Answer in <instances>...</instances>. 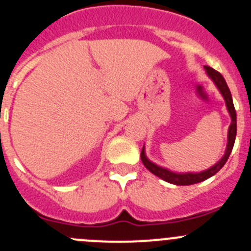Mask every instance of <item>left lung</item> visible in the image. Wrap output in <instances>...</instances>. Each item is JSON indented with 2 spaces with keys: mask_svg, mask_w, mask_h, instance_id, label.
<instances>
[{
  "mask_svg": "<svg viewBox=\"0 0 251 251\" xmlns=\"http://www.w3.org/2000/svg\"><path fill=\"white\" fill-rule=\"evenodd\" d=\"M205 69H206L207 75L212 79V81L215 83V85L217 86V89L220 90V93L222 94L223 99L226 101V106H227V110L229 112L230 120H232V123H230L229 129H228V141H227V148H226V152L223 155V157L218 161L216 165H213L212 167H210L209 170H205L202 172L199 173H176L172 172V171L167 170V168H163L161 166H157L156 163L151 162L145 155V148L143 146V150H141V161H143L144 166L150 171L152 175L157 176L161 179L166 180L168 183H172V184L176 185H190L195 184V183L202 182V180H206L207 178L215 176L221 168L225 166V163L227 162L228 157H229L230 152H232L233 145H234L235 141V135H237V113H235L234 105H233L232 95H230V91L228 89L227 83H226L225 78L221 75V73H218L217 71H215L211 67L205 66Z\"/></svg>",
  "mask_w": 251,
  "mask_h": 251,
  "instance_id": "1",
  "label": "left lung"
}]
</instances>
